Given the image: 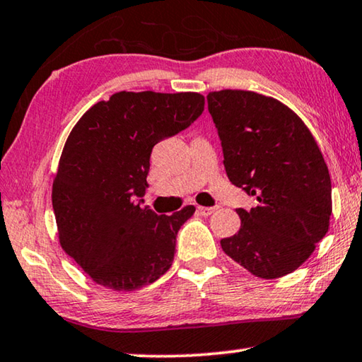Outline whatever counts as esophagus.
<instances>
[{"mask_svg": "<svg viewBox=\"0 0 362 362\" xmlns=\"http://www.w3.org/2000/svg\"><path fill=\"white\" fill-rule=\"evenodd\" d=\"M218 210V206H197V211L202 216H210L211 213H215Z\"/></svg>", "mask_w": 362, "mask_h": 362, "instance_id": "34e87169", "label": "esophagus"}]
</instances>
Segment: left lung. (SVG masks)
Returning <instances> with one entry per match:
<instances>
[{
	"label": "left lung",
	"instance_id": "obj_1",
	"mask_svg": "<svg viewBox=\"0 0 362 362\" xmlns=\"http://www.w3.org/2000/svg\"><path fill=\"white\" fill-rule=\"evenodd\" d=\"M206 100L229 181L257 200L250 210H235L240 229L221 239L223 250L262 279L286 276L329 230L332 185L317 142L274 98L223 90Z\"/></svg>",
	"mask_w": 362,
	"mask_h": 362
}]
</instances>
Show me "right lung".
<instances>
[{
  "instance_id": "right-lung-1",
  "label": "right lung",
  "mask_w": 362,
  "mask_h": 362,
  "mask_svg": "<svg viewBox=\"0 0 362 362\" xmlns=\"http://www.w3.org/2000/svg\"><path fill=\"white\" fill-rule=\"evenodd\" d=\"M199 93L120 91L76 122L52 182L59 242L91 279L118 292L157 281L175 258L177 230L194 215L142 206L152 147L202 115Z\"/></svg>"
}]
</instances>
